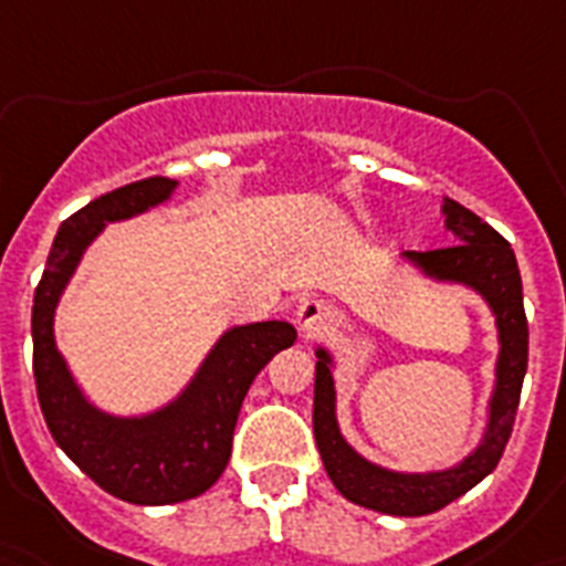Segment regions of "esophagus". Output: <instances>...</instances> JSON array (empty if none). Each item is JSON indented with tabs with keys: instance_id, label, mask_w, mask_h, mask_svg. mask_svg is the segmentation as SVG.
<instances>
[{
	"instance_id": "obj_1",
	"label": "esophagus",
	"mask_w": 566,
	"mask_h": 566,
	"mask_svg": "<svg viewBox=\"0 0 566 566\" xmlns=\"http://www.w3.org/2000/svg\"><path fill=\"white\" fill-rule=\"evenodd\" d=\"M333 318H336V311H333L327 302H322V298H304L296 311L298 331L304 333H318L322 327H327Z\"/></svg>"
}]
</instances>
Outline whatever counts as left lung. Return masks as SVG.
<instances>
[{"instance_id":"1","label":"left lung","mask_w":566,"mask_h":566,"mask_svg":"<svg viewBox=\"0 0 566 566\" xmlns=\"http://www.w3.org/2000/svg\"><path fill=\"white\" fill-rule=\"evenodd\" d=\"M447 230L453 233L444 248L424 250L416 262L424 264L430 273L441 279H459L473 284L490 302L499 318L501 358L499 387L493 399V419H490L484 444L475 450L464 464L447 473L427 475H396L367 464L344 444L336 427V392L327 367V353L318 350L316 361V396H313V432L322 453L324 470L344 499L378 510L387 515H427L447 507L450 501L473 490L481 479H488L501 461V453L513 436L515 410H518L521 385L527 373V313H524V293H521V273L510 242L495 228H490L481 216L467 210L459 201H444Z\"/></svg>"}]
</instances>
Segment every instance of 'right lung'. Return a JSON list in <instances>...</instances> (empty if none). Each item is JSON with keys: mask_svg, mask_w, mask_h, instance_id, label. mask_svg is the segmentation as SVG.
Returning <instances> with one entry per match:
<instances>
[{"mask_svg": "<svg viewBox=\"0 0 566 566\" xmlns=\"http://www.w3.org/2000/svg\"><path fill=\"white\" fill-rule=\"evenodd\" d=\"M174 188L167 176H147L76 210L59 228L33 293V378L48 430L82 473L130 504H176L213 488L230 461L235 419L255 373L296 342L287 322L235 327L216 344L190 390L147 419H111L78 396L53 344L59 293L102 224L159 205Z\"/></svg>", "mask_w": 566, "mask_h": 566, "instance_id": "add662e5", "label": "right lung"}]
</instances>
